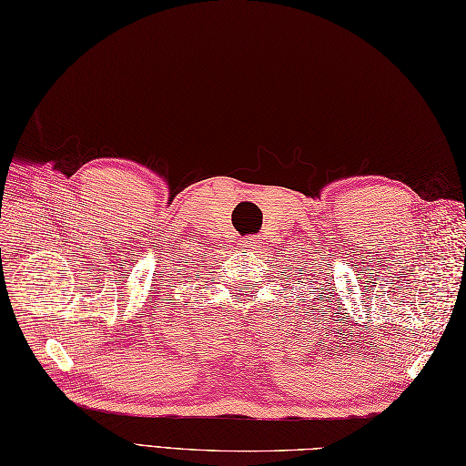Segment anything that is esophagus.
I'll return each instance as SVG.
<instances>
[{
    "mask_svg": "<svg viewBox=\"0 0 466 466\" xmlns=\"http://www.w3.org/2000/svg\"><path fill=\"white\" fill-rule=\"evenodd\" d=\"M254 246H256L254 238H246V248H254Z\"/></svg>",
    "mask_w": 466,
    "mask_h": 466,
    "instance_id": "34e87169",
    "label": "esophagus"
}]
</instances>
